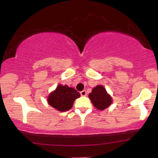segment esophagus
Returning a JSON list of instances; mask_svg holds the SVG:
<instances>
[{"mask_svg": "<svg viewBox=\"0 0 158 158\" xmlns=\"http://www.w3.org/2000/svg\"><path fill=\"white\" fill-rule=\"evenodd\" d=\"M80 94H81V97H85V96L87 95V92H86V90H81V91L80 92Z\"/></svg>", "mask_w": 158, "mask_h": 158, "instance_id": "34e87169", "label": "esophagus"}]
</instances>
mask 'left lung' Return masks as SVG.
Listing matches in <instances>:
<instances>
[{
  "label": "left lung",
  "instance_id": "8db88e82",
  "mask_svg": "<svg viewBox=\"0 0 158 158\" xmlns=\"http://www.w3.org/2000/svg\"><path fill=\"white\" fill-rule=\"evenodd\" d=\"M88 97L95 108L101 110L110 106L112 102L111 97L107 93L106 88L102 85H97L94 88Z\"/></svg>",
  "mask_w": 158,
  "mask_h": 158
}]
</instances>
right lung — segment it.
<instances>
[{
    "instance_id": "1",
    "label": "right lung",
    "mask_w": 158,
    "mask_h": 158,
    "mask_svg": "<svg viewBox=\"0 0 158 158\" xmlns=\"http://www.w3.org/2000/svg\"><path fill=\"white\" fill-rule=\"evenodd\" d=\"M79 97L80 94L73 88L59 85L56 89L48 96V102L56 110L64 112L70 110L73 107L75 99Z\"/></svg>"
}]
</instances>
